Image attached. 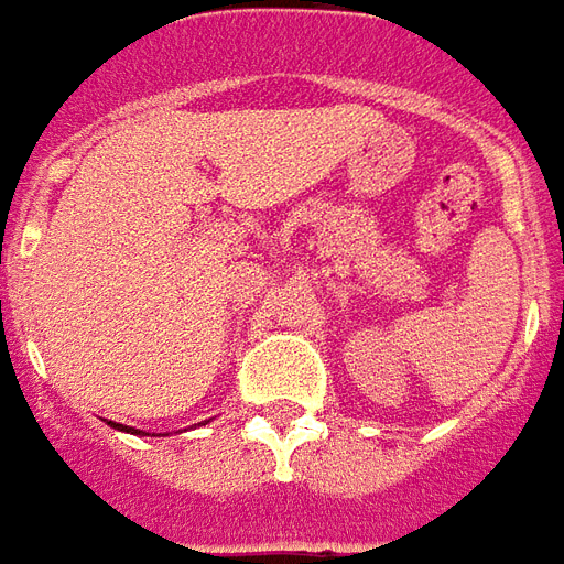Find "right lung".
<instances>
[{"label":"right lung","instance_id":"right-lung-1","mask_svg":"<svg viewBox=\"0 0 564 564\" xmlns=\"http://www.w3.org/2000/svg\"><path fill=\"white\" fill-rule=\"evenodd\" d=\"M110 426H117V430H126V433H138V435H141V430H134V426H122V423H113V421H110Z\"/></svg>","mask_w":564,"mask_h":564}]
</instances>
